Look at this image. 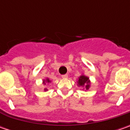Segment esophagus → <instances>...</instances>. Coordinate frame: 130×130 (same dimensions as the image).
<instances>
[{"instance_id":"34e87169","label":"esophagus","mask_w":130,"mask_h":130,"mask_svg":"<svg viewBox=\"0 0 130 130\" xmlns=\"http://www.w3.org/2000/svg\"><path fill=\"white\" fill-rule=\"evenodd\" d=\"M61 77H62V78H63V79H66V78L68 77V74H63Z\"/></svg>"}]
</instances>
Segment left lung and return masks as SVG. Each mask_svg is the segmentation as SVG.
I'll use <instances>...</instances> for the list:
<instances>
[{
  "label": "left lung",
  "mask_w": 130,
  "mask_h": 130,
  "mask_svg": "<svg viewBox=\"0 0 130 130\" xmlns=\"http://www.w3.org/2000/svg\"><path fill=\"white\" fill-rule=\"evenodd\" d=\"M78 85L79 86H85L86 90H88L90 87V80L89 78L85 76V75H81L77 81Z\"/></svg>",
  "instance_id": "1"
}]
</instances>
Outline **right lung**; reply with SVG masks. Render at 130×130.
I'll return each instance as SVG.
<instances>
[{
  "label": "right lung",
  "mask_w": 130,
  "mask_h": 130,
  "mask_svg": "<svg viewBox=\"0 0 130 130\" xmlns=\"http://www.w3.org/2000/svg\"><path fill=\"white\" fill-rule=\"evenodd\" d=\"M51 83V80H50L48 78H47L46 79H44V80H43V83H44V85H45V83ZM44 90H45V91H46V90H47L46 89V88H45V89H44Z\"/></svg>",
  "instance_id": "1"
}]
</instances>
